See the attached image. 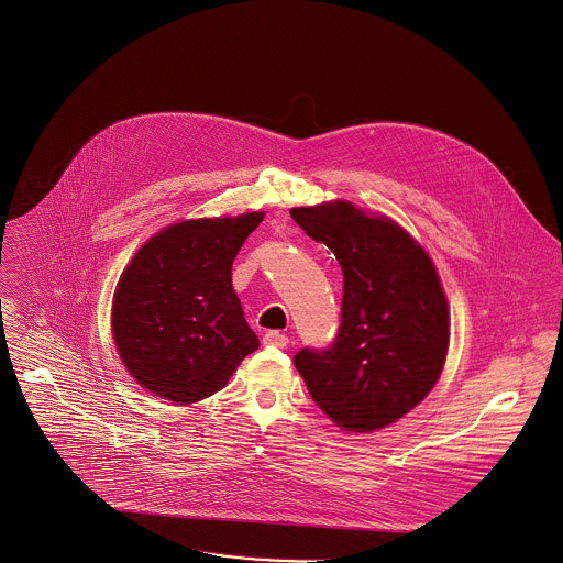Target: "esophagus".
I'll list each match as a JSON object with an SVG mask.
<instances>
[{
    "instance_id": "obj_1",
    "label": "esophagus",
    "mask_w": 563,
    "mask_h": 563,
    "mask_svg": "<svg viewBox=\"0 0 563 563\" xmlns=\"http://www.w3.org/2000/svg\"><path fill=\"white\" fill-rule=\"evenodd\" d=\"M263 343H265V345H272V347H287L289 339H287V335L278 333V331H267V333L263 335Z\"/></svg>"
}]
</instances>
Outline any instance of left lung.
<instances>
[{
	"label": "left lung",
	"mask_w": 563,
	"mask_h": 563,
	"mask_svg": "<svg viewBox=\"0 0 563 563\" xmlns=\"http://www.w3.org/2000/svg\"><path fill=\"white\" fill-rule=\"evenodd\" d=\"M291 218L343 272L338 338L298 350L294 365L343 431L383 429L422 402L442 374L450 320L438 272L400 225L347 202L291 209Z\"/></svg>",
	"instance_id": "8db88e82"
}]
</instances>
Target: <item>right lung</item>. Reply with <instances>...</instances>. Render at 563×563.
Listing matches in <instances>:
<instances>
[{"label":"right lung","mask_w":563,"mask_h":563,"mask_svg":"<svg viewBox=\"0 0 563 563\" xmlns=\"http://www.w3.org/2000/svg\"><path fill=\"white\" fill-rule=\"evenodd\" d=\"M261 222L263 213L180 222L130 261L114 291L113 335L141 387L198 402L258 347L232 289V261Z\"/></svg>","instance_id":"obj_1"}]
</instances>
